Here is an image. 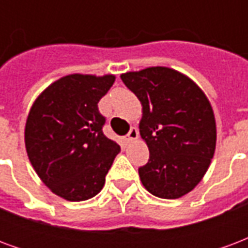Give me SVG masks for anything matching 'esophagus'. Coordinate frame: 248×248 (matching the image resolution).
<instances>
[{"instance_id":"obj_1","label":"esophagus","mask_w":248,"mask_h":248,"mask_svg":"<svg viewBox=\"0 0 248 248\" xmlns=\"http://www.w3.org/2000/svg\"><path fill=\"white\" fill-rule=\"evenodd\" d=\"M126 140H127V142H134L135 140H138V130L135 129V127H133V129L129 131Z\"/></svg>"}]
</instances>
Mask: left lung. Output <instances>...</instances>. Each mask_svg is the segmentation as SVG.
I'll use <instances>...</instances> for the list:
<instances>
[{
	"label": "left lung",
	"mask_w": 248,
	"mask_h": 248,
	"mask_svg": "<svg viewBox=\"0 0 248 248\" xmlns=\"http://www.w3.org/2000/svg\"><path fill=\"white\" fill-rule=\"evenodd\" d=\"M142 105L140 133L150 159L140 178L147 191L178 199L195 188L210 167L217 146L211 103L190 77L166 66L121 74Z\"/></svg>",
	"instance_id": "obj_1"
}]
</instances>
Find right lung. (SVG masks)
I'll return each mask as SVG.
<instances>
[{"label": "right lung", "mask_w": 248, "mask_h": 248, "mask_svg": "<svg viewBox=\"0 0 248 248\" xmlns=\"http://www.w3.org/2000/svg\"><path fill=\"white\" fill-rule=\"evenodd\" d=\"M115 76L69 74L44 89L30 108L25 147L31 166L51 192L82 202L102 190L121 151L103 134L98 111Z\"/></svg>", "instance_id": "1"}]
</instances>
